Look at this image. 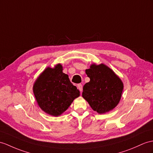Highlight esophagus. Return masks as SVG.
Returning a JSON list of instances; mask_svg holds the SVG:
<instances>
[{"mask_svg":"<svg viewBox=\"0 0 153 153\" xmlns=\"http://www.w3.org/2000/svg\"><path fill=\"white\" fill-rule=\"evenodd\" d=\"M77 87H78V89L80 90V91L82 92V85L81 84H79L77 85Z\"/></svg>","mask_w":153,"mask_h":153,"instance_id":"obj_1","label":"esophagus"}]
</instances>
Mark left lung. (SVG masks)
Returning <instances> with one entry per match:
<instances>
[{
    "label": "left lung",
    "instance_id": "left-lung-1",
    "mask_svg": "<svg viewBox=\"0 0 153 153\" xmlns=\"http://www.w3.org/2000/svg\"><path fill=\"white\" fill-rule=\"evenodd\" d=\"M85 73L90 81L84 85L83 98L99 114L114 109L120 102L123 89L121 79L104 64H93Z\"/></svg>",
    "mask_w": 153,
    "mask_h": 153
}]
</instances>
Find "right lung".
<instances>
[{
	"label": "right lung",
	"mask_w": 153,
	"mask_h": 153,
	"mask_svg": "<svg viewBox=\"0 0 153 153\" xmlns=\"http://www.w3.org/2000/svg\"><path fill=\"white\" fill-rule=\"evenodd\" d=\"M38 105L45 112L58 116L68 108L80 91L62 72V66L48 68L36 80L33 87Z\"/></svg>",
	"instance_id": "add662e5"
}]
</instances>
